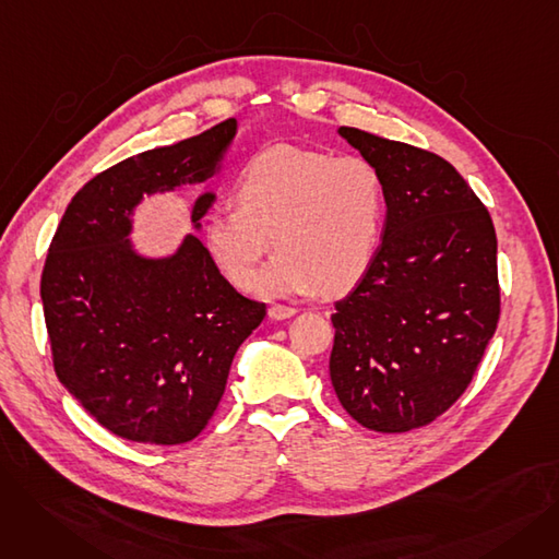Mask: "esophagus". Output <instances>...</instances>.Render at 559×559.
Returning <instances> with one entry per match:
<instances>
[{
	"label": "esophagus",
	"mask_w": 559,
	"mask_h": 559,
	"mask_svg": "<svg viewBox=\"0 0 559 559\" xmlns=\"http://www.w3.org/2000/svg\"><path fill=\"white\" fill-rule=\"evenodd\" d=\"M299 310L297 308H292V306H272L270 308V319H274V321H283V319H289V317H295Z\"/></svg>",
	"instance_id": "34e87169"
}]
</instances>
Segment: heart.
Segmentation results:
<instances>
[{
	"label": "heart",
	"instance_id": "obj_1",
	"mask_svg": "<svg viewBox=\"0 0 559 559\" xmlns=\"http://www.w3.org/2000/svg\"><path fill=\"white\" fill-rule=\"evenodd\" d=\"M383 209L371 163L272 146L242 169L233 211L205 217L203 245L233 285L249 289L272 238L278 253L255 285L264 299L340 292L369 267Z\"/></svg>",
	"mask_w": 559,
	"mask_h": 559
}]
</instances>
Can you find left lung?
Instances as JSON below:
<instances>
[{
  "label": "left lung",
  "mask_w": 559,
  "mask_h": 559,
  "mask_svg": "<svg viewBox=\"0 0 559 559\" xmlns=\"http://www.w3.org/2000/svg\"><path fill=\"white\" fill-rule=\"evenodd\" d=\"M337 133L378 169L388 215L367 272L335 304L331 383L360 426L407 432L460 399L496 331V230L449 160Z\"/></svg>",
  "instance_id": "left-lung-1"
}]
</instances>
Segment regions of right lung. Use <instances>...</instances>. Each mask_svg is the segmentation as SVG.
Masks as SVG:
<instances>
[{"mask_svg":"<svg viewBox=\"0 0 559 559\" xmlns=\"http://www.w3.org/2000/svg\"><path fill=\"white\" fill-rule=\"evenodd\" d=\"M238 120L131 156L87 181L56 228L40 297L53 369L95 421L140 444H186L211 421L235 350L264 319L199 240L217 199L201 192L167 255L133 242L144 197L203 186L224 167Z\"/></svg>","mask_w":559,"mask_h":559,"instance_id":"obj_1","label":"right lung"}]
</instances>
